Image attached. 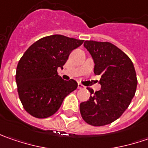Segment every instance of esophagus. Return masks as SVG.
Returning a JSON list of instances; mask_svg holds the SVG:
<instances>
[{"mask_svg": "<svg viewBox=\"0 0 148 148\" xmlns=\"http://www.w3.org/2000/svg\"><path fill=\"white\" fill-rule=\"evenodd\" d=\"M77 88H78V89H83V88H85V86H83L82 84H81V83H78V86H77Z\"/></svg>", "mask_w": 148, "mask_h": 148, "instance_id": "34e87169", "label": "esophagus"}]
</instances>
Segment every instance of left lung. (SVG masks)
<instances>
[{
	"mask_svg": "<svg viewBox=\"0 0 148 148\" xmlns=\"http://www.w3.org/2000/svg\"><path fill=\"white\" fill-rule=\"evenodd\" d=\"M84 47L94 60V73L101 78V89L87 87L90 96L81 103L82 119L92 126H104L115 121L127 110L134 98L138 80L133 62L121 49L109 42L85 41Z\"/></svg>",
	"mask_w": 148,
	"mask_h": 148,
	"instance_id": "left-lung-1",
	"label": "left lung"
}]
</instances>
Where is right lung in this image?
Segmentation results:
<instances>
[{"mask_svg": "<svg viewBox=\"0 0 148 148\" xmlns=\"http://www.w3.org/2000/svg\"><path fill=\"white\" fill-rule=\"evenodd\" d=\"M84 40L54 34L38 39L18 62L15 81L24 109L32 116L45 119L59 110L65 97L77 88L74 80L58 74L72 50Z\"/></svg>", "mask_w": 148, "mask_h": 148, "instance_id": "add662e5", "label": "right lung"}]
</instances>
